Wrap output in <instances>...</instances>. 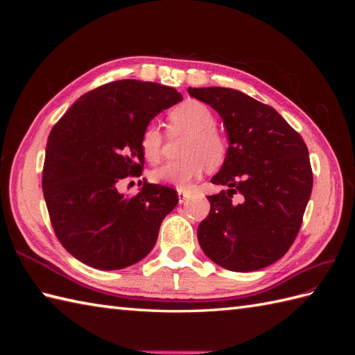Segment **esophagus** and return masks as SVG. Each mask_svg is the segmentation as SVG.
Instances as JSON below:
<instances>
[{
    "label": "esophagus",
    "mask_w": 355,
    "mask_h": 355,
    "mask_svg": "<svg viewBox=\"0 0 355 355\" xmlns=\"http://www.w3.org/2000/svg\"><path fill=\"white\" fill-rule=\"evenodd\" d=\"M178 197H179V202H185V200L189 197V192L184 191V189H178Z\"/></svg>",
    "instance_id": "esophagus-1"
}]
</instances>
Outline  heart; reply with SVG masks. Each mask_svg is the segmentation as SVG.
<instances>
[{
    "mask_svg": "<svg viewBox=\"0 0 355 355\" xmlns=\"http://www.w3.org/2000/svg\"><path fill=\"white\" fill-rule=\"evenodd\" d=\"M216 118L206 106L197 101H188L168 114L170 132L187 133L182 144V159L171 161L155 168L151 179L157 184L176 187L179 189L188 188L198 179L204 167H218L227 155V142L223 136L214 128ZM163 136L155 124H148L141 136L142 154L151 164L161 158Z\"/></svg>",
    "mask_w": 355,
    "mask_h": 355,
    "instance_id": "heart-1",
    "label": "heart"
}]
</instances>
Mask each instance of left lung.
Here are the masks:
<instances>
[{
    "label": "left lung",
    "instance_id": "obj_1",
    "mask_svg": "<svg viewBox=\"0 0 355 355\" xmlns=\"http://www.w3.org/2000/svg\"><path fill=\"white\" fill-rule=\"evenodd\" d=\"M216 111L228 151L211 184L227 191L209 196L210 213L197 231L207 257L235 272L277 262L293 244L313 191L308 148L271 106L225 87L188 89ZM240 193L234 202L232 196Z\"/></svg>",
    "mask_w": 355,
    "mask_h": 355
}]
</instances>
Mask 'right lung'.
<instances>
[{
    "instance_id": "obj_1",
    "label": "right lung",
    "mask_w": 355,
    "mask_h": 355,
    "mask_svg": "<svg viewBox=\"0 0 355 355\" xmlns=\"http://www.w3.org/2000/svg\"><path fill=\"white\" fill-rule=\"evenodd\" d=\"M180 101L166 85L120 80L83 94L51 128L42 192L59 241L80 262L123 270L153 250L176 191L144 182L128 197L118 185L141 176L142 132Z\"/></svg>"
}]
</instances>
